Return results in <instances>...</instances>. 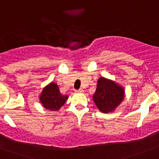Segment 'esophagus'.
<instances>
[{
    "instance_id": "obj_1",
    "label": "esophagus",
    "mask_w": 159,
    "mask_h": 159,
    "mask_svg": "<svg viewBox=\"0 0 159 159\" xmlns=\"http://www.w3.org/2000/svg\"><path fill=\"white\" fill-rule=\"evenodd\" d=\"M84 92L82 89H79V90H76V92H77V93H82V92Z\"/></svg>"
}]
</instances>
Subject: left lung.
<instances>
[{
	"label": "left lung",
	"instance_id": "8db88e82",
	"mask_svg": "<svg viewBox=\"0 0 159 159\" xmlns=\"http://www.w3.org/2000/svg\"><path fill=\"white\" fill-rule=\"evenodd\" d=\"M125 97V91L121 86L105 77L97 81L96 92L92 97L95 104L103 113L112 112L120 104Z\"/></svg>",
	"mask_w": 159,
	"mask_h": 159
}]
</instances>
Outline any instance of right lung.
<instances>
[{
  "label": "right lung",
  "instance_id": "1",
  "mask_svg": "<svg viewBox=\"0 0 159 159\" xmlns=\"http://www.w3.org/2000/svg\"><path fill=\"white\" fill-rule=\"evenodd\" d=\"M67 95L60 93L59 88L56 83L51 82L47 85L41 92L39 100L46 110L52 111H58L67 100Z\"/></svg>",
  "mask_w": 159,
  "mask_h": 159
}]
</instances>
